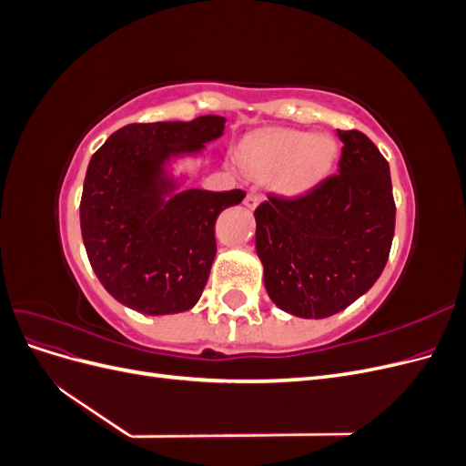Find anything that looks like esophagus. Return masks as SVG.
Listing matches in <instances>:
<instances>
[{"label":"esophagus","instance_id":"esophagus-1","mask_svg":"<svg viewBox=\"0 0 466 466\" xmlns=\"http://www.w3.org/2000/svg\"><path fill=\"white\" fill-rule=\"evenodd\" d=\"M258 202H260V196H258V194H255V192H248L243 204H245L248 209H255V208L258 206Z\"/></svg>","mask_w":466,"mask_h":466}]
</instances>
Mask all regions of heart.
<instances>
[{
  "mask_svg": "<svg viewBox=\"0 0 466 466\" xmlns=\"http://www.w3.org/2000/svg\"><path fill=\"white\" fill-rule=\"evenodd\" d=\"M338 157L332 136L301 130H270L248 137L241 147V163L248 173L268 177L279 171L278 190L301 196L330 173Z\"/></svg>",
  "mask_w": 466,
  "mask_h": 466,
  "instance_id": "1",
  "label": "heart"
}]
</instances>
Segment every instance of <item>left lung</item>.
I'll list each match as a JSON object with an SVG mask.
<instances>
[{
  "mask_svg": "<svg viewBox=\"0 0 466 466\" xmlns=\"http://www.w3.org/2000/svg\"><path fill=\"white\" fill-rule=\"evenodd\" d=\"M338 137V175L298 198L268 194L255 209L266 291L303 319L336 315L361 298L383 272L394 237L387 159L358 130Z\"/></svg>",
  "mask_w": 466,
  "mask_h": 466,
  "instance_id": "8db88e82",
  "label": "left lung"
}]
</instances>
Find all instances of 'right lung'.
Segmentation results:
<instances>
[{"label":"right lung","instance_id":"right-lung-1","mask_svg":"<svg viewBox=\"0 0 466 466\" xmlns=\"http://www.w3.org/2000/svg\"><path fill=\"white\" fill-rule=\"evenodd\" d=\"M223 116L128 124L95 151L83 182V245L103 288L144 315H173L198 303L216 258V219L243 190H177L171 157L200 153Z\"/></svg>","mask_w":466,"mask_h":466}]
</instances>
